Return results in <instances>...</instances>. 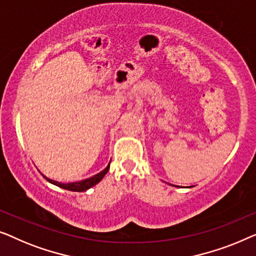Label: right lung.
Segmentation results:
<instances>
[{
    "label": "right lung",
    "instance_id": "add662e5",
    "mask_svg": "<svg viewBox=\"0 0 256 256\" xmlns=\"http://www.w3.org/2000/svg\"><path fill=\"white\" fill-rule=\"evenodd\" d=\"M109 168H110V164L106 169H104V170L98 172V174L94 175L92 178H89L84 180V181H80V182H73V183H60V182L53 181V180H51V178H48L44 175H42V176H44V178L48 180V182H51L52 184H56V186H60V188H62V189L70 190V192H86L87 189L92 188V186L97 184V183H98L100 180L104 178V175L106 174L108 170H109Z\"/></svg>",
    "mask_w": 256,
    "mask_h": 256
}]
</instances>
